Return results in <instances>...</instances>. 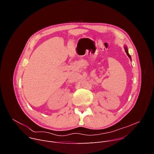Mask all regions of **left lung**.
Instances as JSON below:
<instances>
[{
  "label": "left lung",
  "instance_id": "obj_1",
  "mask_svg": "<svg viewBox=\"0 0 154 154\" xmlns=\"http://www.w3.org/2000/svg\"><path fill=\"white\" fill-rule=\"evenodd\" d=\"M125 52H126V54H127V55L128 56V57L131 59V57H130V55H129V54H128V49H127V48H126V47H125Z\"/></svg>",
  "mask_w": 154,
  "mask_h": 154
}]
</instances>
